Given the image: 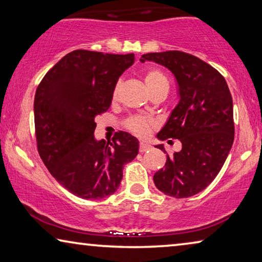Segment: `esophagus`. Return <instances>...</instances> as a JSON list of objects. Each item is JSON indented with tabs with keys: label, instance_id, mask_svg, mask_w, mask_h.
<instances>
[{
	"label": "esophagus",
	"instance_id": "1",
	"mask_svg": "<svg viewBox=\"0 0 262 262\" xmlns=\"http://www.w3.org/2000/svg\"><path fill=\"white\" fill-rule=\"evenodd\" d=\"M151 147H152L151 145L145 144V143H140L139 144V152H140V154H144V152L151 150Z\"/></svg>",
	"mask_w": 262,
	"mask_h": 262
}]
</instances>
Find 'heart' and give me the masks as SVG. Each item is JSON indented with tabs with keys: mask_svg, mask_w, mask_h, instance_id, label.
<instances>
[{
	"mask_svg": "<svg viewBox=\"0 0 262 262\" xmlns=\"http://www.w3.org/2000/svg\"><path fill=\"white\" fill-rule=\"evenodd\" d=\"M144 82L146 85L148 91H154L158 89L160 86L167 85V78L162 71L157 69H151L145 72L144 75ZM119 92V83L115 86L114 94H112V98L116 99ZM126 130H128L131 134L139 137V138H146V137L151 134L152 128L155 127L154 120L142 117V116H131L128 117L125 123H124Z\"/></svg>",
	"mask_w": 262,
	"mask_h": 262,
	"instance_id": "obj_1",
	"label": "heart"
}]
</instances>
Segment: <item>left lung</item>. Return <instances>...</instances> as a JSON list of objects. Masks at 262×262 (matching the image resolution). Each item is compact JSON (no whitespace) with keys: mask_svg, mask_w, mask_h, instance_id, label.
<instances>
[{"mask_svg":"<svg viewBox=\"0 0 262 262\" xmlns=\"http://www.w3.org/2000/svg\"><path fill=\"white\" fill-rule=\"evenodd\" d=\"M140 61L166 67L178 84L180 100L158 138L179 139L182 150L167 155L154 182L166 195L188 198L214 180L231 150L234 140L231 92L218 70L187 52H151ZM156 147L165 151L163 145Z\"/></svg>","mask_w":262,"mask_h":262,"instance_id":"obj_1","label":"left lung"}]
</instances>
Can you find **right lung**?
<instances>
[{
	"label": "right lung",
	"instance_id": "obj_1",
	"mask_svg": "<svg viewBox=\"0 0 262 262\" xmlns=\"http://www.w3.org/2000/svg\"><path fill=\"white\" fill-rule=\"evenodd\" d=\"M135 55L75 50L47 72L35 95V136L51 176L72 194L103 199L117 191L123 167L138 155V139L116 132L97 142L95 118L108 110L119 76Z\"/></svg>",
	"mask_w": 262,
	"mask_h": 262
}]
</instances>
